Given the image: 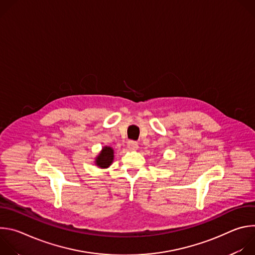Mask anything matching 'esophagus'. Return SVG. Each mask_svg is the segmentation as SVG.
Segmentation results:
<instances>
[{
    "label": "esophagus",
    "instance_id": "esophagus-1",
    "mask_svg": "<svg viewBox=\"0 0 255 255\" xmlns=\"http://www.w3.org/2000/svg\"><path fill=\"white\" fill-rule=\"evenodd\" d=\"M127 146H128V148H129L130 150H137V148H138V143H137L136 141L130 140V141H128V143H127Z\"/></svg>",
    "mask_w": 255,
    "mask_h": 255
}]
</instances>
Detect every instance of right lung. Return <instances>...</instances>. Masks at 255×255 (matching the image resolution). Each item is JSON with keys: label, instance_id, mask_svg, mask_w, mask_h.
<instances>
[{"label": "right lung", "instance_id": "right-lung-1", "mask_svg": "<svg viewBox=\"0 0 255 255\" xmlns=\"http://www.w3.org/2000/svg\"><path fill=\"white\" fill-rule=\"evenodd\" d=\"M114 160V150L110 146L103 147L102 151L96 157L95 163L101 168H107L112 164Z\"/></svg>", "mask_w": 255, "mask_h": 255}]
</instances>
